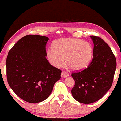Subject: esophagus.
Masks as SVG:
<instances>
[{
    "label": "esophagus",
    "instance_id": "1",
    "mask_svg": "<svg viewBox=\"0 0 121 121\" xmlns=\"http://www.w3.org/2000/svg\"><path fill=\"white\" fill-rule=\"evenodd\" d=\"M69 75V74L67 72H65V71H62V73H61V77L63 78H66L68 77Z\"/></svg>",
    "mask_w": 121,
    "mask_h": 121
}]
</instances>
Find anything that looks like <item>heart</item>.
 <instances>
[{
  "label": "heart",
  "mask_w": 121,
  "mask_h": 121,
  "mask_svg": "<svg viewBox=\"0 0 121 121\" xmlns=\"http://www.w3.org/2000/svg\"><path fill=\"white\" fill-rule=\"evenodd\" d=\"M93 49L89 42L75 39H60L54 41L52 49H48L47 57L55 67L66 64L73 70L86 67L91 59Z\"/></svg>",
  "instance_id": "heart-1"
}]
</instances>
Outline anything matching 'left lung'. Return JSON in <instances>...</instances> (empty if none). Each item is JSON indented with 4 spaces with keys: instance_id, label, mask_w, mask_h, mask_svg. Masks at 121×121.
I'll return each instance as SVG.
<instances>
[{
    "instance_id": "8db88e82",
    "label": "left lung",
    "mask_w": 121,
    "mask_h": 121,
    "mask_svg": "<svg viewBox=\"0 0 121 121\" xmlns=\"http://www.w3.org/2000/svg\"><path fill=\"white\" fill-rule=\"evenodd\" d=\"M90 37L94 44L92 61L84 70L72 74L75 80L72 94L82 104L97 101L108 91L116 68V59L108 44L97 36Z\"/></svg>"
}]
</instances>
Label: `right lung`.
Masks as SVG:
<instances>
[{
  "instance_id": "right-lung-1",
  "label": "right lung",
  "mask_w": 121,
  "mask_h": 121,
  "mask_svg": "<svg viewBox=\"0 0 121 121\" xmlns=\"http://www.w3.org/2000/svg\"><path fill=\"white\" fill-rule=\"evenodd\" d=\"M49 39L29 35L20 39L8 53L6 77L14 92L23 100L38 103L47 99L62 71L46 59Z\"/></svg>"
}]
</instances>
